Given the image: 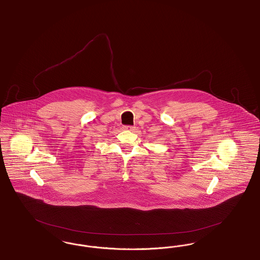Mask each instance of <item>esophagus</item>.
I'll return each instance as SVG.
<instances>
[{"instance_id":"esophagus-1","label":"esophagus","mask_w":260,"mask_h":260,"mask_svg":"<svg viewBox=\"0 0 260 260\" xmlns=\"http://www.w3.org/2000/svg\"><path fill=\"white\" fill-rule=\"evenodd\" d=\"M124 129H128V131H135L136 129V126L134 125H124Z\"/></svg>"}]
</instances>
